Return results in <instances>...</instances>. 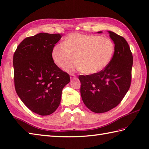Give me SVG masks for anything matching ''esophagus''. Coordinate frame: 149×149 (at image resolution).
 I'll return each instance as SVG.
<instances>
[{
	"mask_svg": "<svg viewBox=\"0 0 149 149\" xmlns=\"http://www.w3.org/2000/svg\"><path fill=\"white\" fill-rule=\"evenodd\" d=\"M70 79H73L76 78L77 76H76V75H75V74H71L70 76Z\"/></svg>",
	"mask_w": 149,
	"mask_h": 149,
	"instance_id": "1",
	"label": "esophagus"
}]
</instances>
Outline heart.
I'll return each mask as SVG.
<instances>
[{"instance_id": "obj_1", "label": "heart", "mask_w": 149, "mask_h": 149, "mask_svg": "<svg viewBox=\"0 0 149 149\" xmlns=\"http://www.w3.org/2000/svg\"><path fill=\"white\" fill-rule=\"evenodd\" d=\"M115 45L107 37L72 33L66 37L65 43L55 45L52 50L54 61L58 66H65L69 72L83 70L84 74H94L102 71L111 60Z\"/></svg>"}]
</instances>
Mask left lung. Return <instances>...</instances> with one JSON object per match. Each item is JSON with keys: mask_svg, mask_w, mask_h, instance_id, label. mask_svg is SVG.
Instances as JSON below:
<instances>
[{"mask_svg": "<svg viewBox=\"0 0 149 149\" xmlns=\"http://www.w3.org/2000/svg\"><path fill=\"white\" fill-rule=\"evenodd\" d=\"M108 33L115 43V52L108 65L96 74L79 76L83 102L97 113L107 112L118 106L131 83L133 58L129 44L122 36L112 31Z\"/></svg>", "mask_w": 149, "mask_h": 149, "instance_id": "left-lung-1", "label": "left lung"}]
</instances>
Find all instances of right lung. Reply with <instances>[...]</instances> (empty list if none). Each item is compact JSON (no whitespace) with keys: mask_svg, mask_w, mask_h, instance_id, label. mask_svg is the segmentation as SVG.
Listing matches in <instances>:
<instances>
[{"mask_svg":"<svg viewBox=\"0 0 149 149\" xmlns=\"http://www.w3.org/2000/svg\"><path fill=\"white\" fill-rule=\"evenodd\" d=\"M61 37L45 33L27 37L13 55L16 92L28 108L42 116L57 109L63 88L70 81L52 58L53 48Z\"/></svg>","mask_w":149,"mask_h":149,"instance_id":"obj_1","label":"right lung"}]
</instances>
